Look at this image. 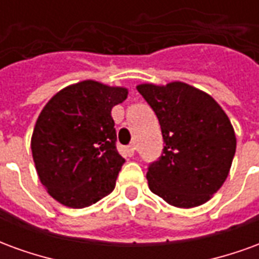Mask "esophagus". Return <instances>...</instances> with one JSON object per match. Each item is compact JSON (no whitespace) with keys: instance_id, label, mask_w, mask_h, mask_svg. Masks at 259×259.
Segmentation results:
<instances>
[{"instance_id":"34e87169","label":"esophagus","mask_w":259,"mask_h":259,"mask_svg":"<svg viewBox=\"0 0 259 259\" xmlns=\"http://www.w3.org/2000/svg\"><path fill=\"white\" fill-rule=\"evenodd\" d=\"M135 146H127L124 148V152H126L127 157H133V155H135Z\"/></svg>"}]
</instances>
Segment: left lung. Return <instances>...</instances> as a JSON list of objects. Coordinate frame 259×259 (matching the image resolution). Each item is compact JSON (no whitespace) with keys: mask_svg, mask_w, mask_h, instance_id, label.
Here are the masks:
<instances>
[{"mask_svg":"<svg viewBox=\"0 0 259 259\" xmlns=\"http://www.w3.org/2000/svg\"><path fill=\"white\" fill-rule=\"evenodd\" d=\"M136 89L157 115L165 144L147 172L150 190L178 208L205 204L222 187L233 162L230 119L208 93L183 81Z\"/></svg>","mask_w":259,"mask_h":259,"instance_id":"1","label":"left lung"}]
</instances>
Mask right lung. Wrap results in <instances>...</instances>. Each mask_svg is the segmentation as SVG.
<instances>
[{
	"mask_svg": "<svg viewBox=\"0 0 259 259\" xmlns=\"http://www.w3.org/2000/svg\"><path fill=\"white\" fill-rule=\"evenodd\" d=\"M127 94L122 85L83 80L59 90L41 109L31 154L41 185L59 204L84 208L115 189L124 158L115 147L111 111Z\"/></svg>",
	"mask_w": 259,
	"mask_h": 259,
	"instance_id": "right-lung-1",
	"label": "right lung"
}]
</instances>
